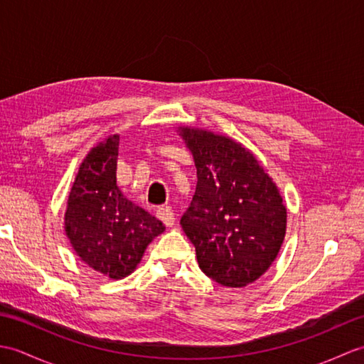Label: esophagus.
I'll use <instances>...</instances> for the list:
<instances>
[{
    "label": "esophagus",
    "mask_w": 364,
    "mask_h": 364,
    "mask_svg": "<svg viewBox=\"0 0 364 364\" xmlns=\"http://www.w3.org/2000/svg\"><path fill=\"white\" fill-rule=\"evenodd\" d=\"M156 218L164 223L166 227H172L175 222V214L170 208H158L156 210Z\"/></svg>",
    "instance_id": "34e87169"
}]
</instances>
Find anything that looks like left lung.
I'll return each instance as SVG.
<instances>
[{
    "mask_svg": "<svg viewBox=\"0 0 364 364\" xmlns=\"http://www.w3.org/2000/svg\"><path fill=\"white\" fill-rule=\"evenodd\" d=\"M196 161L197 188L180 220L214 282L242 288L266 272L286 233V206L253 153L211 131L180 128Z\"/></svg>",
    "mask_w": 364,
    "mask_h": 364,
    "instance_id": "1",
    "label": "left lung"
}]
</instances>
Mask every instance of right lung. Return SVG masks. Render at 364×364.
Masks as SVG:
<instances>
[{
    "instance_id": "obj_1",
    "label": "right lung",
    "mask_w": 364,
    "mask_h": 364,
    "mask_svg": "<svg viewBox=\"0 0 364 364\" xmlns=\"http://www.w3.org/2000/svg\"><path fill=\"white\" fill-rule=\"evenodd\" d=\"M119 141V134L109 136L84 158L65 211V233L76 255L114 280L133 272L146 245L166 230L120 192Z\"/></svg>"
}]
</instances>
